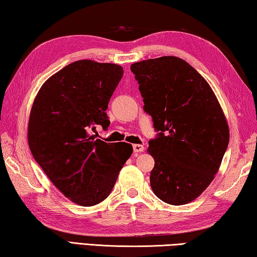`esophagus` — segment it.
<instances>
[{
	"instance_id": "obj_1",
	"label": "esophagus",
	"mask_w": 257,
	"mask_h": 257,
	"mask_svg": "<svg viewBox=\"0 0 257 257\" xmlns=\"http://www.w3.org/2000/svg\"><path fill=\"white\" fill-rule=\"evenodd\" d=\"M133 151L137 152V154H140V152L145 151V147L142 145H133Z\"/></svg>"
}]
</instances>
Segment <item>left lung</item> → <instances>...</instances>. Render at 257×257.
Here are the masks:
<instances>
[{"label": "left lung", "mask_w": 257, "mask_h": 257, "mask_svg": "<svg viewBox=\"0 0 257 257\" xmlns=\"http://www.w3.org/2000/svg\"><path fill=\"white\" fill-rule=\"evenodd\" d=\"M145 110L160 131L149 142L152 191L172 205L187 204L214 179L229 143L223 110L210 84L186 61L163 56L134 63Z\"/></svg>", "instance_id": "left-lung-1"}]
</instances>
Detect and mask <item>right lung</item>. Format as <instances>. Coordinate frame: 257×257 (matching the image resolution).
I'll return each instance as SVG.
<instances>
[{"label":"right lung","mask_w":257,"mask_h":257,"mask_svg":"<svg viewBox=\"0 0 257 257\" xmlns=\"http://www.w3.org/2000/svg\"><path fill=\"white\" fill-rule=\"evenodd\" d=\"M123 73L112 63L75 61L45 81L31 107V154L54 185L79 205L105 200L133 152L128 143L90 136L96 125L109 126L106 109Z\"/></svg>","instance_id":"obj_1"}]
</instances>
